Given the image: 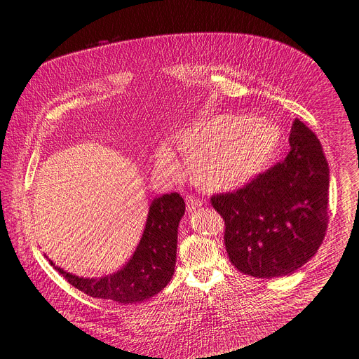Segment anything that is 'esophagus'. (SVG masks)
Here are the masks:
<instances>
[{"label": "esophagus", "instance_id": "obj_1", "mask_svg": "<svg viewBox=\"0 0 359 359\" xmlns=\"http://www.w3.org/2000/svg\"><path fill=\"white\" fill-rule=\"evenodd\" d=\"M202 206V202L194 196H186V208L189 212L195 210L196 208H201Z\"/></svg>", "mask_w": 359, "mask_h": 359}]
</instances>
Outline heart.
I'll return each instance as SVG.
<instances>
[{
	"mask_svg": "<svg viewBox=\"0 0 359 359\" xmlns=\"http://www.w3.org/2000/svg\"><path fill=\"white\" fill-rule=\"evenodd\" d=\"M280 128L266 118L217 115L176 135L192 182L206 192H228L252 180L274 157ZM158 169L180 177L182 167L167 147L157 151Z\"/></svg>",
	"mask_w": 359,
	"mask_h": 359,
	"instance_id": "1",
	"label": "heart"
}]
</instances>
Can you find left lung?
I'll return each mask as SVG.
<instances>
[{
	"instance_id": "1",
	"label": "left lung",
	"mask_w": 359,
	"mask_h": 359,
	"mask_svg": "<svg viewBox=\"0 0 359 359\" xmlns=\"http://www.w3.org/2000/svg\"><path fill=\"white\" fill-rule=\"evenodd\" d=\"M290 151L235 192L213 195L225 221L232 266L258 278L289 276L312 258L327 229L329 167L316 134L300 119Z\"/></svg>"
}]
</instances>
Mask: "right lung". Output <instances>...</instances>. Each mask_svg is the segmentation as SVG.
<instances>
[{
    "label": "right lung",
    "mask_w": 359,
    "mask_h": 359,
    "mask_svg": "<svg viewBox=\"0 0 359 359\" xmlns=\"http://www.w3.org/2000/svg\"><path fill=\"white\" fill-rule=\"evenodd\" d=\"M179 194L156 198L149 210L144 232L127 264L102 278H83L55 267L74 287L90 297L108 299L121 304L147 300L160 293L175 273L177 228L184 215ZM50 261V259H49ZM50 264L55 266L50 261Z\"/></svg>",
    "instance_id": "obj_1"
}]
</instances>
